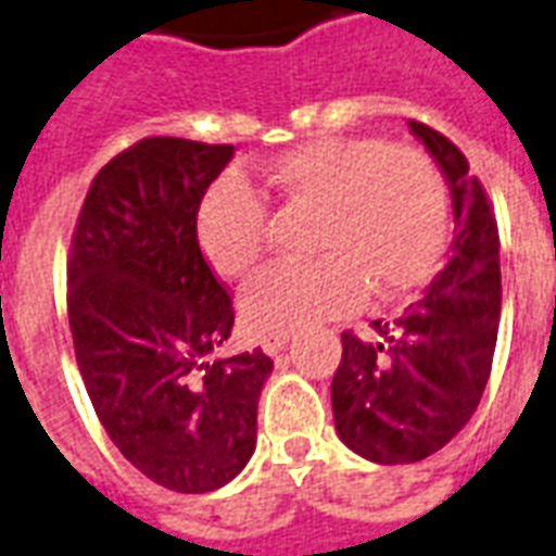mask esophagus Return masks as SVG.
Returning a JSON list of instances; mask_svg holds the SVG:
<instances>
[{
    "instance_id": "34e87169",
    "label": "esophagus",
    "mask_w": 556,
    "mask_h": 556,
    "mask_svg": "<svg viewBox=\"0 0 556 556\" xmlns=\"http://www.w3.org/2000/svg\"><path fill=\"white\" fill-rule=\"evenodd\" d=\"M291 336L289 332H267V336H262V351L267 353V356H277L279 351H286L289 348Z\"/></svg>"
}]
</instances>
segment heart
I'll return each mask as SVG.
<instances>
[{"label": "heart", "mask_w": 556, "mask_h": 556, "mask_svg": "<svg viewBox=\"0 0 556 556\" xmlns=\"http://www.w3.org/2000/svg\"><path fill=\"white\" fill-rule=\"evenodd\" d=\"M265 182L289 200L320 205L312 262L262 270L244 291V318L256 332H294L351 312L365 289L397 298L421 286L447 244V191L421 152L377 138H320L282 152ZM265 200L241 179L205 197L197 238L208 265L244 277L265 244Z\"/></svg>", "instance_id": "obj_1"}]
</instances>
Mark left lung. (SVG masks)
<instances>
[{
  "label": "left lung",
  "instance_id": "8db88e82",
  "mask_svg": "<svg viewBox=\"0 0 556 556\" xmlns=\"http://www.w3.org/2000/svg\"><path fill=\"white\" fill-rule=\"evenodd\" d=\"M409 131L451 191V256L401 318L374 320L377 339L341 336L332 377L339 439L380 466L418 463L468 425L486 389L501 320V244L486 191L445 135L415 121Z\"/></svg>",
  "mask_w": 556,
  "mask_h": 556
}]
</instances>
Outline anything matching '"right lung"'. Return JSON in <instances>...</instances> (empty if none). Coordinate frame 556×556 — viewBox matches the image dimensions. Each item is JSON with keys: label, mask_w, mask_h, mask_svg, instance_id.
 Returning a JSON list of instances; mask_svg holds the SVG:
<instances>
[{"label": "right lung", "mask_w": 556, "mask_h": 556, "mask_svg": "<svg viewBox=\"0 0 556 556\" xmlns=\"http://www.w3.org/2000/svg\"><path fill=\"white\" fill-rule=\"evenodd\" d=\"M236 147L147 138L102 167L81 205L67 315L88 397L109 439L152 483L226 486L256 451L274 362L215 356L236 312L197 241L208 185Z\"/></svg>", "instance_id": "right-lung-1"}]
</instances>
